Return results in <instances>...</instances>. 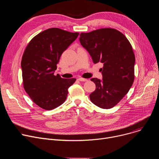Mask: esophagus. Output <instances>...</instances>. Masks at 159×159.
<instances>
[{
	"label": "esophagus",
	"mask_w": 159,
	"mask_h": 159,
	"mask_svg": "<svg viewBox=\"0 0 159 159\" xmlns=\"http://www.w3.org/2000/svg\"><path fill=\"white\" fill-rule=\"evenodd\" d=\"M78 80L80 82H86L88 80L87 79H84V78H79V79H78Z\"/></svg>",
	"instance_id": "1"
}]
</instances>
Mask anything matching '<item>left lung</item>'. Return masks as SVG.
I'll use <instances>...</instances> for the list:
<instances>
[{"instance_id":"left-lung-1","label":"left lung","mask_w":159,"mask_h":159,"mask_svg":"<svg viewBox=\"0 0 159 159\" xmlns=\"http://www.w3.org/2000/svg\"><path fill=\"white\" fill-rule=\"evenodd\" d=\"M79 40L93 63L103 64V80L91 79L96 85L89 95L91 101L99 107L110 109L128 93L134 81L135 57L132 46L123 33L110 28L81 33Z\"/></svg>"}]
</instances>
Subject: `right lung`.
Wrapping results in <instances>:
<instances>
[{
    "label": "right lung",
    "mask_w": 159,
    "mask_h": 159,
    "mask_svg": "<svg viewBox=\"0 0 159 159\" xmlns=\"http://www.w3.org/2000/svg\"><path fill=\"white\" fill-rule=\"evenodd\" d=\"M52 28L39 33L25 49L21 61L23 87L33 102L46 110L62 104L68 88L76 79H63L54 75L62 53L78 37Z\"/></svg>",
    "instance_id": "1"
}]
</instances>
